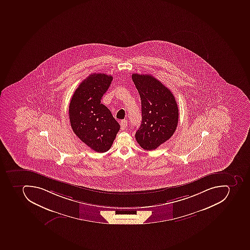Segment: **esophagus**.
<instances>
[{"instance_id":"esophagus-1","label":"esophagus","mask_w":250,"mask_h":250,"mask_svg":"<svg viewBox=\"0 0 250 250\" xmlns=\"http://www.w3.org/2000/svg\"><path fill=\"white\" fill-rule=\"evenodd\" d=\"M121 128L122 130L125 129L126 127H127V125H128V122L126 120H122L121 122Z\"/></svg>"}]
</instances>
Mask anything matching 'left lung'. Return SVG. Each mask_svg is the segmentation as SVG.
I'll return each instance as SVG.
<instances>
[{"instance_id":"obj_1","label":"left lung","mask_w":250,"mask_h":250,"mask_svg":"<svg viewBox=\"0 0 250 250\" xmlns=\"http://www.w3.org/2000/svg\"><path fill=\"white\" fill-rule=\"evenodd\" d=\"M132 79L142 104L141 125L136 132V141L143 149L153 150L175 132L178 104L170 89L151 75L134 73Z\"/></svg>"}]
</instances>
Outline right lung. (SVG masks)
I'll return each instance as SVG.
<instances>
[{
    "mask_svg": "<svg viewBox=\"0 0 250 250\" xmlns=\"http://www.w3.org/2000/svg\"><path fill=\"white\" fill-rule=\"evenodd\" d=\"M112 80L106 74H92L82 82L70 101L68 112L73 132L97 153L110 149L120 129L110 110L101 104Z\"/></svg>",
    "mask_w": 250,
    "mask_h": 250,
    "instance_id": "add662e5",
    "label": "right lung"
}]
</instances>
